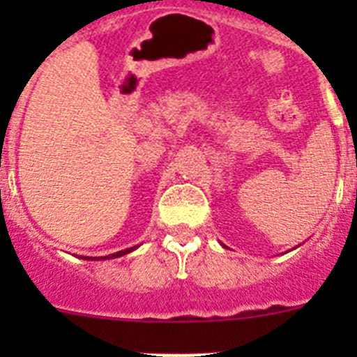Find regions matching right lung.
I'll return each mask as SVG.
<instances>
[{
	"label": "right lung",
	"instance_id": "obj_1",
	"mask_svg": "<svg viewBox=\"0 0 357 357\" xmlns=\"http://www.w3.org/2000/svg\"><path fill=\"white\" fill-rule=\"evenodd\" d=\"M135 248H137V247L127 248V250H119V252H116V254L105 255V257H98V259H114V257H121V255H125V254H130V252L135 250ZM87 259H89V257H87Z\"/></svg>",
	"mask_w": 357,
	"mask_h": 357
}]
</instances>
